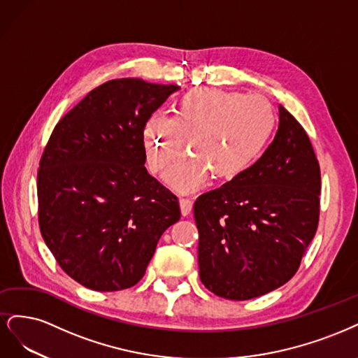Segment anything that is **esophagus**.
<instances>
[{"mask_svg": "<svg viewBox=\"0 0 358 358\" xmlns=\"http://www.w3.org/2000/svg\"><path fill=\"white\" fill-rule=\"evenodd\" d=\"M193 206V201L189 198H180V208H181V214L182 215H189L192 211Z\"/></svg>", "mask_w": 358, "mask_h": 358, "instance_id": "obj_1", "label": "esophagus"}]
</instances>
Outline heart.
<instances>
[{
    "instance_id": "obj_1",
    "label": "heart",
    "mask_w": 358,
    "mask_h": 358,
    "mask_svg": "<svg viewBox=\"0 0 358 358\" xmlns=\"http://www.w3.org/2000/svg\"><path fill=\"white\" fill-rule=\"evenodd\" d=\"M271 103L259 95H242L213 87L184 94L169 117L152 114L144 126L147 162L162 171L184 145L165 174V182L178 192L214 180H232L260 156L273 131Z\"/></svg>"
}]
</instances>
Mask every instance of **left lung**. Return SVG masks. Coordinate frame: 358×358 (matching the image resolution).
I'll return each instance as SVG.
<instances>
[{
	"mask_svg": "<svg viewBox=\"0 0 358 358\" xmlns=\"http://www.w3.org/2000/svg\"><path fill=\"white\" fill-rule=\"evenodd\" d=\"M278 110V131L257 162L193 205L201 281L230 301L284 285L317 232L318 160L301 123Z\"/></svg>",
	"mask_w": 358,
	"mask_h": 358,
	"instance_id": "obj_1",
	"label": "left lung"
}]
</instances>
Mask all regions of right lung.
Masks as SVG:
<instances>
[{
    "label": "right lung",
    "instance_id": "1",
    "mask_svg": "<svg viewBox=\"0 0 358 358\" xmlns=\"http://www.w3.org/2000/svg\"><path fill=\"white\" fill-rule=\"evenodd\" d=\"M177 85L110 80L55 126L37 176L43 239L74 281L117 292L140 281L180 205L147 172L144 126Z\"/></svg>",
    "mask_w": 358,
    "mask_h": 358
}]
</instances>
